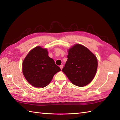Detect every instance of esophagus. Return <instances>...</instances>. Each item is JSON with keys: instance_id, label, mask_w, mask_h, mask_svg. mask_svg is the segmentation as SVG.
I'll return each mask as SVG.
<instances>
[{"instance_id": "1", "label": "esophagus", "mask_w": 120, "mask_h": 120, "mask_svg": "<svg viewBox=\"0 0 120 120\" xmlns=\"http://www.w3.org/2000/svg\"><path fill=\"white\" fill-rule=\"evenodd\" d=\"M60 68H61V70H62V68H63V65H61L60 66Z\"/></svg>"}]
</instances>
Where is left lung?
Masks as SVG:
<instances>
[{
    "label": "left lung",
    "mask_w": 120,
    "mask_h": 120,
    "mask_svg": "<svg viewBox=\"0 0 120 120\" xmlns=\"http://www.w3.org/2000/svg\"><path fill=\"white\" fill-rule=\"evenodd\" d=\"M67 57L62 71L71 82L80 87L90 83L98 68L96 56L85 46L76 44L68 50Z\"/></svg>",
    "instance_id": "obj_1"
}]
</instances>
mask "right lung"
<instances>
[{
    "instance_id": "obj_1",
    "label": "right lung",
    "mask_w": 120,
    "mask_h": 120,
    "mask_svg": "<svg viewBox=\"0 0 120 120\" xmlns=\"http://www.w3.org/2000/svg\"><path fill=\"white\" fill-rule=\"evenodd\" d=\"M48 53L46 48L37 46L30 51L22 62L24 77L34 87H45L49 85L55 74L61 71Z\"/></svg>"
}]
</instances>
